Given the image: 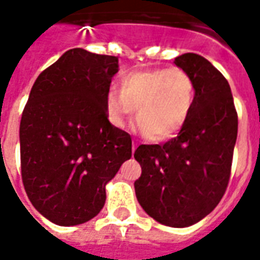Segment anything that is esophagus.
<instances>
[{"label": "esophagus", "mask_w": 260, "mask_h": 260, "mask_svg": "<svg viewBox=\"0 0 260 260\" xmlns=\"http://www.w3.org/2000/svg\"><path fill=\"white\" fill-rule=\"evenodd\" d=\"M136 147H138V143H132V152H135Z\"/></svg>", "instance_id": "obj_1"}]
</instances>
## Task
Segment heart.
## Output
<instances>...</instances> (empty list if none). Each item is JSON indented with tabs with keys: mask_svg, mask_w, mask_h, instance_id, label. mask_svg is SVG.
<instances>
[{
	"mask_svg": "<svg viewBox=\"0 0 260 260\" xmlns=\"http://www.w3.org/2000/svg\"><path fill=\"white\" fill-rule=\"evenodd\" d=\"M195 99V80L185 69H142L122 76L119 91H108L106 113L111 125L125 128L136 110V129L164 141L185 126Z\"/></svg>",
	"mask_w": 260,
	"mask_h": 260,
	"instance_id": "heart-1",
	"label": "heart"
}]
</instances>
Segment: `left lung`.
Instances as JSON below:
<instances>
[{
	"mask_svg": "<svg viewBox=\"0 0 260 260\" xmlns=\"http://www.w3.org/2000/svg\"><path fill=\"white\" fill-rule=\"evenodd\" d=\"M174 64L195 80V106L175 138L136 149L142 174L135 193L150 217L182 229L206 217L227 189L238 115L229 82L206 58L186 53Z\"/></svg>",
	"mask_w": 260,
	"mask_h": 260,
	"instance_id": "1",
	"label": "left lung"
}]
</instances>
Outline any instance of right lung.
Returning <instances> with one entry per match:
<instances>
[{"label":"right lung","instance_id":"add662e5","mask_svg":"<svg viewBox=\"0 0 260 260\" xmlns=\"http://www.w3.org/2000/svg\"><path fill=\"white\" fill-rule=\"evenodd\" d=\"M117 72V57L72 48L31 87L19 128L22 181L31 205L54 224L97 216L106 184L132 156L131 135L106 113Z\"/></svg>","mask_w":260,"mask_h":260}]
</instances>
